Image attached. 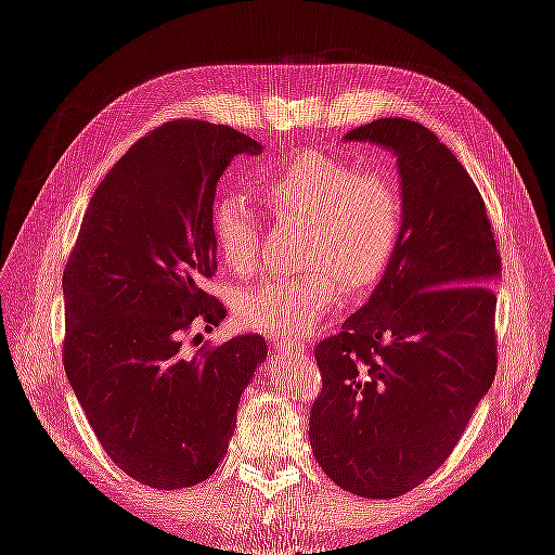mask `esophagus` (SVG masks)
I'll return each mask as SVG.
<instances>
[{"label":"esophagus","instance_id":"obj_1","mask_svg":"<svg viewBox=\"0 0 555 555\" xmlns=\"http://www.w3.org/2000/svg\"><path fill=\"white\" fill-rule=\"evenodd\" d=\"M278 349L284 351V354H292V357H304L306 354V345L287 343V340H278Z\"/></svg>","mask_w":555,"mask_h":555}]
</instances>
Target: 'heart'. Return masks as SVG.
Segmentation results:
<instances>
[{
  "instance_id": "heart-1",
  "label": "heart",
  "mask_w": 555,
  "mask_h": 555,
  "mask_svg": "<svg viewBox=\"0 0 555 555\" xmlns=\"http://www.w3.org/2000/svg\"><path fill=\"white\" fill-rule=\"evenodd\" d=\"M259 194L278 220L306 222L296 278L266 280L236 298L238 322L280 340H304L338 304V282L363 292L389 268L402 229L396 182L361 173L349 162L310 153L263 171ZM212 236L233 271L257 259V220L243 196L227 194L212 208Z\"/></svg>"
}]
</instances>
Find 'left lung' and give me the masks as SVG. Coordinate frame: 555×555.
Returning a JSON list of instances; mask_svg holds the SVG:
<instances>
[{
  "label": "left lung",
  "instance_id": "8db88e82",
  "mask_svg": "<svg viewBox=\"0 0 555 555\" xmlns=\"http://www.w3.org/2000/svg\"><path fill=\"white\" fill-rule=\"evenodd\" d=\"M345 141L396 155L402 229L367 304L314 347L308 438L340 489L389 500L449 459L491 389L502 266L477 184L430 129L382 117Z\"/></svg>",
  "mask_w": 555,
  "mask_h": 555
}]
</instances>
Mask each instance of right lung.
<instances>
[{
  "label": "right lung",
  "mask_w": 555,
  "mask_h": 555,
  "mask_svg": "<svg viewBox=\"0 0 555 555\" xmlns=\"http://www.w3.org/2000/svg\"><path fill=\"white\" fill-rule=\"evenodd\" d=\"M259 153L227 125L150 131L92 194L64 268L66 377L111 461L150 489L215 473L268 354L261 335L182 349L192 326L212 331L227 317L204 289L217 268L215 190L233 157Z\"/></svg>",
  "instance_id": "add662e5"
}]
</instances>
